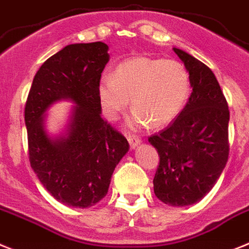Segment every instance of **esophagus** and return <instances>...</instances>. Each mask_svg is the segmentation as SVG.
Listing matches in <instances>:
<instances>
[{
	"label": "esophagus",
	"instance_id": "obj_1",
	"mask_svg": "<svg viewBox=\"0 0 249 249\" xmlns=\"http://www.w3.org/2000/svg\"><path fill=\"white\" fill-rule=\"evenodd\" d=\"M127 140H128V143H129V147L132 148V150H135L137 146L141 143V140L139 139V137H136V136H128L127 137Z\"/></svg>",
	"mask_w": 249,
	"mask_h": 249
}]
</instances>
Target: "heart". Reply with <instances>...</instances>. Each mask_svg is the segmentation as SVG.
I'll return each mask as SVG.
<instances>
[{
	"instance_id": "obj_1",
	"label": "heart",
	"mask_w": 249,
	"mask_h": 249,
	"mask_svg": "<svg viewBox=\"0 0 249 249\" xmlns=\"http://www.w3.org/2000/svg\"><path fill=\"white\" fill-rule=\"evenodd\" d=\"M190 78L181 63L165 59H127L104 74L98 84V99L104 117L118 118L131 104L135 109L127 118V126L140 129L148 126L162 127L181 113L190 95Z\"/></svg>"
}]
</instances>
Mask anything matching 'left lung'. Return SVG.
Masks as SVG:
<instances>
[{
    "mask_svg": "<svg viewBox=\"0 0 249 249\" xmlns=\"http://www.w3.org/2000/svg\"><path fill=\"white\" fill-rule=\"evenodd\" d=\"M193 88L181 113L148 142L160 156L154 178L159 200L173 207L200 201L228 161L229 109L215 75L205 64L174 48Z\"/></svg>",
    "mask_w": 249,
    "mask_h": 249,
    "instance_id": "obj_1",
    "label": "left lung"
}]
</instances>
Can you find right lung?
I'll return each instance as SVG.
<instances>
[{
	"mask_svg": "<svg viewBox=\"0 0 249 249\" xmlns=\"http://www.w3.org/2000/svg\"><path fill=\"white\" fill-rule=\"evenodd\" d=\"M108 49L102 41L65 46L40 67L27 97L30 163L44 188L68 207L83 209L102 200L128 152L127 140L101 117L98 84ZM60 100L74 106L63 131L52 135L46 112Z\"/></svg>",
	"mask_w": 249,
	"mask_h": 249,
	"instance_id": "right-lung-1",
	"label": "right lung"
}]
</instances>
